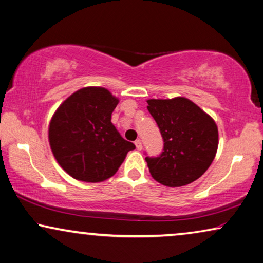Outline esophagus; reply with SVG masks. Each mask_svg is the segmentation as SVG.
I'll use <instances>...</instances> for the list:
<instances>
[{
  "label": "esophagus",
  "mask_w": 263,
  "mask_h": 263,
  "mask_svg": "<svg viewBox=\"0 0 263 263\" xmlns=\"http://www.w3.org/2000/svg\"><path fill=\"white\" fill-rule=\"evenodd\" d=\"M135 146H136V148H138L139 151L142 149V142H141V140H136L135 141Z\"/></svg>",
  "instance_id": "esophagus-1"
}]
</instances>
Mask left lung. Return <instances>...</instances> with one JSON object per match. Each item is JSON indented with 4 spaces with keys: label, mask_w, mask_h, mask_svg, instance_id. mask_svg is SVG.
Returning a JSON list of instances; mask_svg holds the SVG:
<instances>
[{
    "label": "left lung",
    "mask_w": 263,
    "mask_h": 263,
    "mask_svg": "<svg viewBox=\"0 0 263 263\" xmlns=\"http://www.w3.org/2000/svg\"><path fill=\"white\" fill-rule=\"evenodd\" d=\"M147 103L163 139L162 153L146 157L152 177L168 187L191 184L214 161L218 148L216 122L185 97L148 100Z\"/></svg>",
    "instance_id": "8db88e82"
}]
</instances>
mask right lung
I'll use <instances>...</instances> for the list:
<instances>
[{"mask_svg":"<svg viewBox=\"0 0 263 263\" xmlns=\"http://www.w3.org/2000/svg\"><path fill=\"white\" fill-rule=\"evenodd\" d=\"M119 98L109 90L87 86L67 97L48 127L52 153L72 178L104 181L117 172L135 144L124 140L111 123Z\"/></svg>","mask_w":263,"mask_h":263,"instance_id":"right-lung-1","label":"right lung"}]
</instances>
